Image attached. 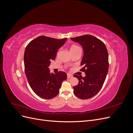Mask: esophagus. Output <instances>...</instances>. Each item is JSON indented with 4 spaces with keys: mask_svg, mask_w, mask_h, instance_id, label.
I'll list each match as a JSON object with an SVG mask.
<instances>
[{
    "mask_svg": "<svg viewBox=\"0 0 133 133\" xmlns=\"http://www.w3.org/2000/svg\"><path fill=\"white\" fill-rule=\"evenodd\" d=\"M73 77V75H71V74H67V78H72Z\"/></svg>",
    "mask_w": 133,
    "mask_h": 133,
    "instance_id": "1",
    "label": "esophagus"
}]
</instances>
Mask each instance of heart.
Masks as SVG:
<instances>
[{"instance_id": "b5f03b06", "label": "heart", "mask_w": 133, "mask_h": 133, "mask_svg": "<svg viewBox=\"0 0 133 133\" xmlns=\"http://www.w3.org/2000/svg\"><path fill=\"white\" fill-rule=\"evenodd\" d=\"M77 49H80V48L77 46V45H72L70 48V51H73V50H77Z\"/></svg>"}]
</instances>
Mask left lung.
<instances>
[{"label": "left lung", "instance_id": "8db88e82", "mask_svg": "<svg viewBox=\"0 0 133 133\" xmlns=\"http://www.w3.org/2000/svg\"><path fill=\"white\" fill-rule=\"evenodd\" d=\"M82 46L84 55L80 63L85 77L74 75L79 83L73 87L74 94L81 99L93 97L101 89L109 69L108 53L103 42L91 35L71 38Z\"/></svg>", "mask_w": 133, "mask_h": 133}]
</instances>
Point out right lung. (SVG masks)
<instances>
[{
  "mask_svg": "<svg viewBox=\"0 0 133 133\" xmlns=\"http://www.w3.org/2000/svg\"><path fill=\"white\" fill-rule=\"evenodd\" d=\"M66 38L56 39L39 36L26 46L24 55L25 73L31 89L39 97L50 99L57 96L62 83L67 78L65 72L51 73L49 66L58 50Z\"/></svg>",
  "mask_w": 133,
  "mask_h": 133,
  "instance_id": "add662e5",
  "label": "right lung"
}]
</instances>
